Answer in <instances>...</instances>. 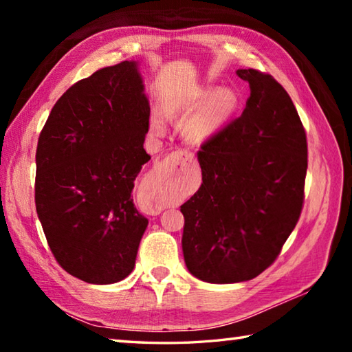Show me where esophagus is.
Wrapping results in <instances>:
<instances>
[{
    "instance_id": "34e87169",
    "label": "esophagus",
    "mask_w": 352,
    "mask_h": 352,
    "mask_svg": "<svg viewBox=\"0 0 352 352\" xmlns=\"http://www.w3.org/2000/svg\"><path fill=\"white\" fill-rule=\"evenodd\" d=\"M183 153H184V155H190V153H188V152H182V155H183Z\"/></svg>"
}]
</instances>
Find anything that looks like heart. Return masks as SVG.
<instances>
[{
	"label": "heart",
	"instance_id": "obj_1",
	"mask_svg": "<svg viewBox=\"0 0 352 352\" xmlns=\"http://www.w3.org/2000/svg\"><path fill=\"white\" fill-rule=\"evenodd\" d=\"M237 104L239 96L231 88L217 91V87L204 85L170 102L168 115H177L178 111L189 113L199 108L183 122V135L190 142H204L223 127L237 109ZM151 129L155 133H163L166 130L164 119L157 113L151 116Z\"/></svg>",
	"mask_w": 352,
	"mask_h": 352
}]
</instances>
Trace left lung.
<instances>
[{"mask_svg":"<svg viewBox=\"0 0 352 352\" xmlns=\"http://www.w3.org/2000/svg\"><path fill=\"white\" fill-rule=\"evenodd\" d=\"M242 115L201 144V184L182 205L190 275L212 284L250 281L278 258L305 200L307 141L287 91L256 69Z\"/></svg>","mask_w":352,"mask_h":352,"instance_id":"8db88e82","label":"left lung"}]
</instances>
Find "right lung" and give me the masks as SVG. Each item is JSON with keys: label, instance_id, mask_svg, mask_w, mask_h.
I'll return each instance as SVG.
<instances>
[{"label": "right lung", "instance_id": "right-lung-1", "mask_svg": "<svg viewBox=\"0 0 352 352\" xmlns=\"http://www.w3.org/2000/svg\"><path fill=\"white\" fill-rule=\"evenodd\" d=\"M138 62L98 69L68 88L41 130L35 208L69 275L90 284L129 276L148 220L132 190L146 153L151 105Z\"/></svg>", "mask_w": 352, "mask_h": 352}]
</instances>
